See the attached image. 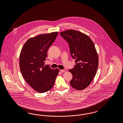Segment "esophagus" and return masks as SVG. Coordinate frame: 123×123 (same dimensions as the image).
<instances>
[{
	"mask_svg": "<svg viewBox=\"0 0 123 123\" xmlns=\"http://www.w3.org/2000/svg\"><path fill=\"white\" fill-rule=\"evenodd\" d=\"M60 71L61 72H66V71H67V70L66 69H64L63 70H60Z\"/></svg>",
	"mask_w": 123,
	"mask_h": 123,
	"instance_id": "1",
	"label": "esophagus"
}]
</instances>
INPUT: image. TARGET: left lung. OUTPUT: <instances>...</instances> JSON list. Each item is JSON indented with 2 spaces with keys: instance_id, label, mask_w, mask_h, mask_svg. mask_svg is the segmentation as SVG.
Masks as SVG:
<instances>
[{
  "instance_id": "8db88e82",
  "label": "left lung",
  "mask_w": 123,
  "mask_h": 123,
  "mask_svg": "<svg viewBox=\"0 0 123 123\" xmlns=\"http://www.w3.org/2000/svg\"><path fill=\"white\" fill-rule=\"evenodd\" d=\"M69 45L70 53L76 64L69 71L73 75L70 81L75 89L82 90L89 85L96 74L98 56L93 41L85 34L68 30L60 33Z\"/></svg>"
}]
</instances>
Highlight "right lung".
Returning <instances> with one entry per match:
<instances>
[{
    "mask_svg": "<svg viewBox=\"0 0 123 123\" xmlns=\"http://www.w3.org/2000/svg\"><path fill=\"white\" fill-rule=\"evenodd\" d=\"M58 32L38 35L29 39L20 53L19 65L22 76L34 90L44 93L51 89L59 69L45 65L49 48L55 41Z\"/></svg>",
    "mask_w": 123,
    "mask_h": 123,
    "instance_id": "add662e5",
    "label": "right lung"
}]
</instances>
